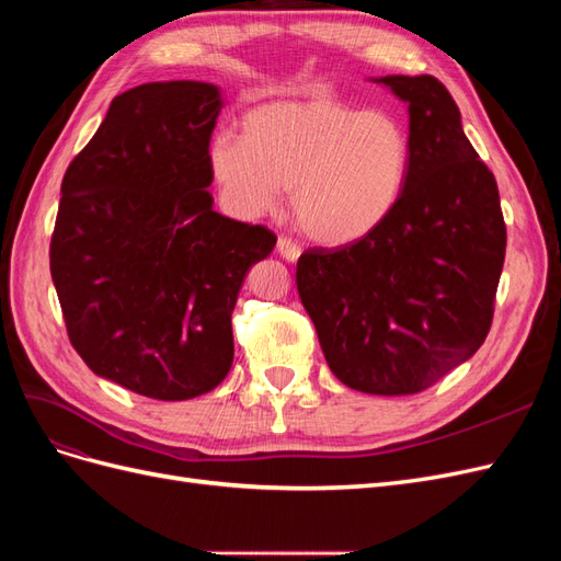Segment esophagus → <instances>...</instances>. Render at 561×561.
<instances>
[{"label": "esophagus", "mask_w": 561, "mask_h": 561, "mask_svg": "<svg viewBox=\"0 0 561 561\" xmlns=\"http://www.w3.org/2000/svg\"><path fill=\"white\" fill-rule=\"evenodd\" d=\"M276 248H278V254L285 262H297L299 254H301V248L297 243H293L290 239H285V236H280Z\"/></svg>", "instance_id": "esophagus-1"}]
</instances>
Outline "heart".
Returning <instances> with one entry per match:
<instances>
[{"label": "heart", "mask_w": 561, "mask_h": 561, "mask_svg": "<svg viewBox=\"0 0 561 561\" xmlns=\"http://www.w3.org/2000/svg\"><path fill=\"white\" fill-rule=\"evenodd\" d=\"M208 168L236 215L276 210L290 190L309 239L351 245L396 213L412 173V135L396 114L332 95L274 100L243 114L241 135H215Z\"/></svg>", "instance_id": "obj_1"}]
</instances>
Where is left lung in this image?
Masks as SVG:
<instances>
[{"instance_id": "left-lung-1", "label": "left lung", "mask_w": 561, "mask_h": 561, "mask_svg": "<svg viewBox=\"0 0 561 561\" xmlns=\"http://www.w3.org/2000/svg\"><path fill=\"white\" fill-rule=\"evenodd\" d=\"M407 105L412 173L388 222L346 248L307 250L297 290L332 375L412 396L478 351L505 257L499 186L431 75L371 77Z\"/></svg>"}]
</instances>
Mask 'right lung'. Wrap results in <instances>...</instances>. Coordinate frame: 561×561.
I'll return each instance as SVG.
<instances>
[{
  "label": "right lung",
  "instance_id": "obj_1",
  "mask_svg": "<svg viewBox=\"0 0 561 561\" xmlns=\"http://www.w3.org/2000/svg\"><path fill=\"white\" fill-rule=\"evenodd\" d=\"M225 107L206 81H151L112 100L67 168L50 278L93 375L154 400L225 381L231 313L276 236L215 213L210 135Z\"/></svg>",
  "mask_w": 561,
  "mask_h": 561
}]
</instances>
